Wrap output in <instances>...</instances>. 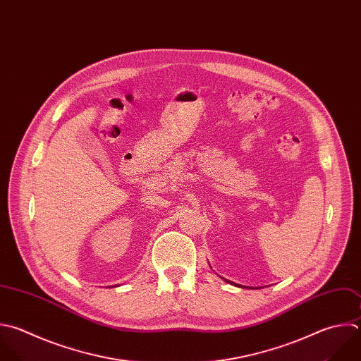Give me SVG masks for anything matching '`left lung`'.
Returning a JSON list of instances; mask_svg holds the SVG:
<instances>
[{
    "instance_id": "left-lung-1",
    "label": "left lung",
    "mask_w": 361,
    "mask_h": 361,
    "mask_svg": "<svg viewBox=\"0 0 361 361\" xmlns=\"http://www.w3.org/2000/svg\"><path fill=\"white\" fill-rule=\"evenodd\" d=\"M224 281H227V279H224ZM227 282H228V283H233V285H235V283H234V282H231V281H227ZM237 286H240V285H237ZM244 288H245V286H244Z\"/></svg>"
}]
</instances>
